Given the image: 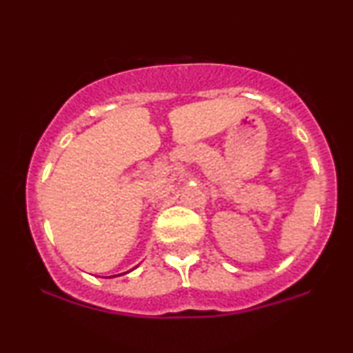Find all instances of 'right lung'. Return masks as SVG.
Wrapping results in <instances>:
<instances>
[{"label": "right lung", "mask_w": 353, "mask_h": 353, "mask_svg": "<svg viewBox=\"0 0 353 353\" xmlns=\"http://www.w3.org/2000/svg\"><path fill=\"white\" fill-rule=\"evenodd\" d=\"M128 272H131V270H128ZM128 272H124V274H128ZM117 275H123V274H117ZM117 275H112V277H117Z\"/></svg>", "instance_id": "add662e5"}]
</instances>
